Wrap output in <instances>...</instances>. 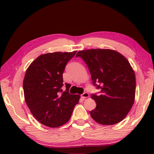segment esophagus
Returning a JSON list of instances; mask_svg holds the SVG:
<instances>
[{
  "label": "esophagus",
  "instance_id": "34e87169",
  "mask_svg": "<svg viewBox=\"0 0 154 154\" xmlns=\"http://www.w3.org/2000/svg\"><path fill=\"white\" fill-rule=\"evenodd\" d=\"M81 96H82V98H88L90 96L89 94L87 93V92H84L83 94H82V95H81Z\"/></svg>",
  "mask_w": 154,
  "mask_h": 154
}]
</instances>
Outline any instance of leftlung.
I'll return each instance as SVG.
<instances>
[{
	"label": "left lung",
	"mask_w": 154,
	"mask_h": 154,
	"mask_svg": "<svg viewBox=\"0 0 154 154\" xmlns=\"http://www.w3.org/2000/svg\"><path fill=\"white\" fill-rule=\"evenodd\" d=\"M86 63L94 85L98 82L100 94H92L96 106L90 111L94 120L102 125H113L125 118L133 105L136 92L134 70L125 57L116 50L92 49L76 55Z\"/></svg>",
	"instance_id": "1"
}]
</instances>
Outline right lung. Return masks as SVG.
I'll list each match as a JSON object with an SVG mask.
<instances>
[{
    "label": "right lung",
    "mask_w": 154,
    "mask_h": 154,
    "mask_svg": "<svg viewBox=\"0 0 154 154\" xmlns=\"http://www.w3.org/2000/svg\"><path fill=\"white\" fill-rule=\"evenodd\" d=\"M77 51L54 52L37 57L26 71L23 81L24 99L31 113L43 125L58 128L71 118L80 95L70 94L71 84L65 83L62 74L67 62Z\"/></svg>",
    "instance_id": "obj_1"
}]
</instances>
